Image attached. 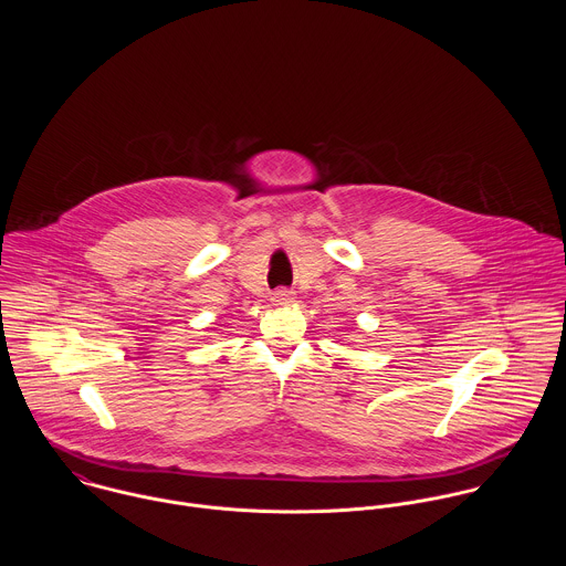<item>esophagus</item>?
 Here are the masks:
<instances>
[{"mask_svg": "<svg viewBox=\"0 0 566 566\" xmlns=\"http://www.w3.org/2000/svg\"><path fill=\"white\" fill-rule=\"evenodd\" d=\"M274 305H290V303H294V292H290V290H276V292H272V298H270Z\"/></svg>", "mask_w": 566, "mask_h": 566, "instance_id": "esophagus-1", "label": "esophagus"}]
</instances>
